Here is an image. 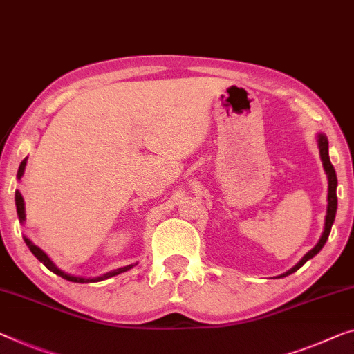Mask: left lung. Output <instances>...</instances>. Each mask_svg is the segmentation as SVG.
<instances>
[{
    "label": "left lung",
    "mask_w": 354,
    "mask_h": 354,
    "mask_svg": "<svg viewBox=\"0 0 354 354\" xmlns=\"http://www.w3.org/2000/svg\"><path fill=\"white\" fill-rule=\"evenodd\" d=\"M318 147H319V156H321V160H323V167H324V171L326 175H328V181H329V191H328V211H326V223H324V232L323 235H321V239L313 250H310L307 254H305L302 259H300L295 266L291 268V270H288L286 273H283V275L279 277H288L291 275V273L297 272L300 267L304 266L305 262L308 259H312L313 256L318 254V252L323 250V246L326 245V241L329 239V234H330V229H332V224H334V219H335V213H337V175H335V170L334 167H332L330 159H329V143H328V138H326V135L323 133H318Z\"/></svg>",
    "instance_id": "obj_1"
}]
</instances>
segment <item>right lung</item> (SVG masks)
<instances>
[{
  "mask_svg": "<svg viewBox=\"0 0 354 354\" xmlns=\"http://www.w3.org/2000/svg\"><path fill=\"white\" fill-rule=\"evenodd\" d=\"M25 165H26V159H24V160H22V163H20L19 171H17V179H20V178L24 176ZM15 207H17V216H19V221H20V223H25V203H24V197H22V194H20L19 191H15ZM24 240H25L26 246L30 248V251L33 252V254H35L36 259H38L39 262L44 263V266H46L47 268H49L50 272H54L55 275H59V277L65 278V279H68V281H73V283H97V281H103V279H108V278H111V277L119 275V273H124V272H127V270H130L131 267H135V266H136V263H130V266H125V267L115 268V270H111V272H108V273H104V275H102V277H95V278L75 277V275H70V273H66V272L60 270V268L57 267L55 263L50 261V257L47 256L46 252L42 251L39 246H36V245L33 243V241H31L30 239H26V236H24Z\"/></svg>",
  "mask_w": 354,
  "mask_h": 354,
  "instance_id": "add662e5",
  "label": "right lung"
}]
</instances>
